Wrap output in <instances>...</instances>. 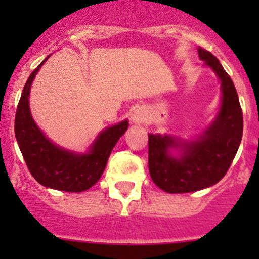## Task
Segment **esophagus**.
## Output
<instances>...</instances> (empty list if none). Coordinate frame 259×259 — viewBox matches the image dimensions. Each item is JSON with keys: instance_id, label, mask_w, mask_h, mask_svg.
<instances>
[{"instance_id": "1", "label": "esophagus", "mask_w": 259, "mask_h": 259, "mask_svg": "<svg viewBox=\"0 0 259 259\" xmlns=\"http://www.w3.org/2000/svg\"><path fill=\"white\" fill-rule=\"evenodd\" d=\"M131 120H132V123H135V124H140V123H143L144 122L143 111H139V110L134 111L131 115Z\"/></svg>"}]
</instances>
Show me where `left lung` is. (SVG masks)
<instances>
[{
	"instance_id": "obj_1",
	"label": "left lung",
	"mask_w": 259,
	"mask_h": 259,
	"mask_svg": "<svg viewBox=\"0 0 259 259\" xmlns=\"http://www.w3.org/2000/svg\"><path fill=\"white\" fill-rule=\"evenodd\" d=\"M198 57L221 81L222 98L211 124L193 140L149 134L150 178L167 193H189L217 184L227 174L242 137V111L233 81L211 53ZM174 150L178 155H172Z\"/></svg>"
}]
</instances>
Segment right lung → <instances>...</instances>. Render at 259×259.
Segmentation results:
<instances>
[{
  "label": "right lung",
  "mask_w": 259,
  "mask_h": 259,
  "mask_svg": "<svg viewBox=\"0 0 259 259\" xmlns=\"http://www.w3.org/2000/svg\"><path fill=\"white\" fill-rule=\"evenodd\" d=\"M48 58L29 75L23 88L15 115V137L29 172L41 185L57 191L83 192L100 180L110 153L127 131L128 120L105 128L87 153L71 152L52 143L37 127L29 110L32 81Z\"/></svg>",
  "instance_id": "right-lung-1"
}]
</instances>
